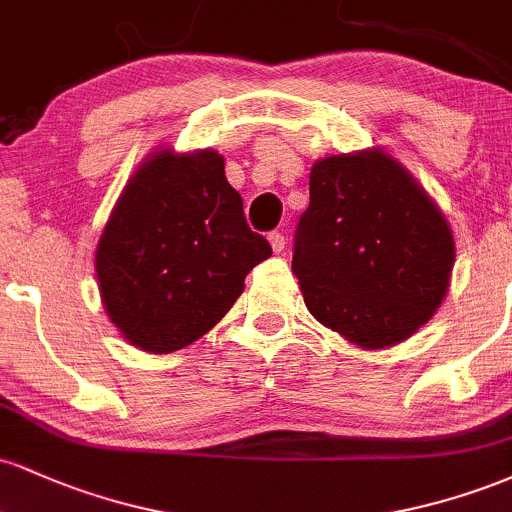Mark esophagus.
<instances>
[{"label":"esophagus","instance_id":"1","mask_svg":"<svg viewBox=\"0 0 512 512\" xmlns=\"http://www.w3.org/2000/svg\"><path fill=\"white\" fill-rule=\"evenodd\" d=\"M269 245H272V250H274V252H284V248H286V238H284V233H279V231H272V233H269Z\"/></svg>","mask_w":512,"mask_h":512}]
</instances>
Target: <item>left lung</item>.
I'll use <instances>...</instances> for the list:
<instances>
[{
  "instance_id": "1",
  "label": "left lung",
  "mask_w": 512,
  "mask_h": 512,
  "mask_svg": "<svg viewBox=\"0 0 512 512\" xmlns=\"http://www.w3.org/2000/svg\"><path fill=\"white\" fill-rule=\"evenodd\" d=\"M452 264L443 211L383 149L310 168L291 267L317 322L361 349L395 346L440 308Z\"/></svg>"
}]
</instances>
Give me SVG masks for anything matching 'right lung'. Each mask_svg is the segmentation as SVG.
<instances>
[{"instance_id":"add662e5","label":"right lung","mask_w":512,"mask_h":512,"mask_svg":"<svg viewBox=\"0 0 512 512\" xmlns=\"http://www.w3.org/2000/svg\"><path fill=\"white\" fill-rule=\"evenodd\" d=\"M269 255L228 185L223 156L161 149L137 168L105 223L98 289L129 344L170 354L207 334Z\"/></svg>"}]
</instances>
